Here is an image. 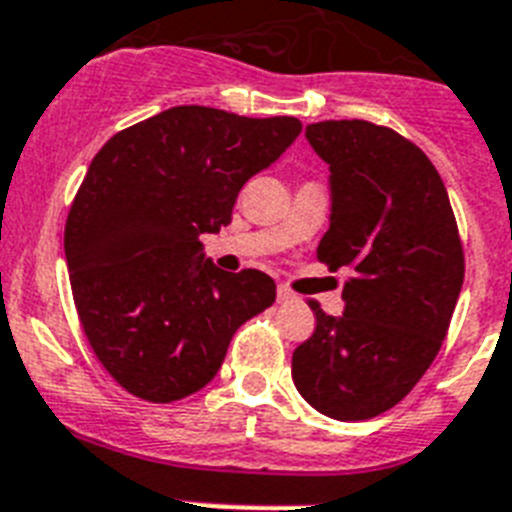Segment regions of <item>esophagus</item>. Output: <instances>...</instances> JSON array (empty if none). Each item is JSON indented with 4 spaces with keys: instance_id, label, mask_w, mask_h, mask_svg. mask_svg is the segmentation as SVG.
Listing matches in <instances>:
<instances>
[{
    "instance_id": "1",
    "label": "esophagus",
    "mask_w": 512,
    "mask_h": 512,
    "mask_svg": "<svg viewBox=\"0 0 512 512\" xmlns=\"http://www.w3.org/2000/svg\"><path fill=\"white\" fill-rule=\"evenodd\" d=\"M295 300H298V295H295L290 287H285V285L277 287V303H295Z\"/></svg>"
}]
</instances>
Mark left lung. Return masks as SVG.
Masks as SVG:
<instances>
[{"label":"left lung","mask_w":512,"mask_h":512,"mask_svg":"<svg viewBox=\"0 0 512 512\" xmlns=\"http://www.w3.org/2000/svg\"><path fill=\"white\" fill-rule=\"evenodd\" d=\"M331 170V225L318 261L352 269L344 313L326 316L292 352V381L313 409L357 422L388 412L440 352L464 285L443 178L417 144L370 121L305 129Z\"/></svg>","instance_id":"8db88e82"}]
</instances>
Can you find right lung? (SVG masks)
I'll list each match as a JSON object with an SVG mask.
<instances>
[{"label":"right lung","instance_id":"obj_1","mask_svg":"<svg viewBox=\"0 0 512 512\" xmlns=\"http://www.w3.org/2000/svg\"><path fill=\"white\" fill-rule=\"evenodd\" d=\"M292 116L176 106L113 134L64 227L82 331L121 388L170 404L212 381L227 344L277 298L259 269L222 272L202 233L230 225L238 191L295 142Z\"/></svg>","mask_w":512,"mask_h":512}]
</instances>
